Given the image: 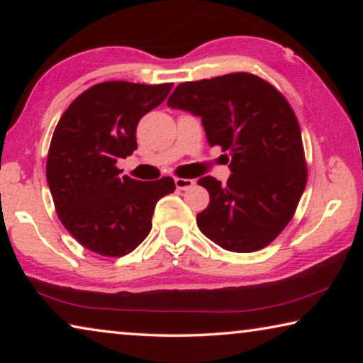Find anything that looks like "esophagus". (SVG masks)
<instances>
[{"mask_svg": "<svg viewBox=\"0 0 363 363\" xmlns=\"http://www.w3.org/2000/svg\"><path fill=\"white\" fill-rule=\"evenodd\" d=\"M174 182H176V187L179 190H187L195 184L194 179H184V177H176Z\"/></svg>", "mask_w": 363, "mask_h": 363, "instance_id": "esophagus-1", "label": "esophagus"}]
</instances>
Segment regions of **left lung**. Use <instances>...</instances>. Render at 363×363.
Wrapping results in <instances>:
<instances>
[{"label":"left lung","mask_w":363,"mask_h":363,"mask_svg":"<svg viewBox=\"0 0 363 363\" xmlns=\"http://www.w3.org/2000/svg\"><path fill=\"white\" fill-rule=\"evenodd\" d=\"M171 108L201 116L208 143L227 152L225 186L211 176L199 184L210 205L196 225L220 248L253 253L290 223L304 192L307 164L296 115L277 88L247 72L176 86Z\"/></svg>","instance_id":"left-lung-1"}]
</instances>
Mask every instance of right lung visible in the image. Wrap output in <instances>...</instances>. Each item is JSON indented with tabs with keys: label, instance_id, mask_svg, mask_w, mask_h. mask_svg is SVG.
<instances>
[{
	"label": "right lung",
	"instance_id": "1",
	"mask_svg": "<svg viewBox=\"0 0 363 363\" xmlns=\"http://www.w3.org/2000/svg\"><path fill=\"white\" fill-rule=\"evenodd\" d=\"M173 83L104 82L91 86L60 116L48 152L46 179L57 216L93 253L121 257L152 229L157 201L174 192L173 177L136 181L116 162L138 149L139 120L158 107Z\"/></svg>",
	"mask_w": 363,
	"mask_h": 363
}]
</instances>
